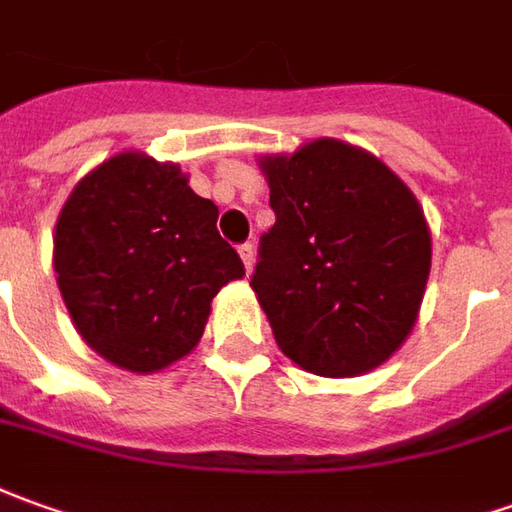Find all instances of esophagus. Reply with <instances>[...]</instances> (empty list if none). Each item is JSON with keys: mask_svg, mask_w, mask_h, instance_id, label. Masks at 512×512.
<instances>
[{"mask_svg": "<svg viewBox=\"0 0 512 512\" xmlns=\"http://www.w3.org/2000/svg\"><path fill=\"white\" fill-rule=\"evenodd\" d=\"M239 259H242V262H245V267H253V256H256V248H253V245H250V242H242V245H239Z\"/></svg>", "mask_w": 512, "mask_h": 512, "instance_id": "34e87169", "label": "esophagus"}]
</instances>
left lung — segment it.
Here are the masks:
<instances>
[{"mask_svg":"<svg viewBox=\"0 0 512 512\" xmlns=\"http://www.w3.org/2000/svg\"><path fill=\"white\" fill-rule=\"evenodd\" d=\"M273 228L250 287L278 348L317 376H359L407 340L424 298L432 239L404 181L334 139L262 161Z\"/></svg>","mask_w":512,"mask_h":512,"instance_id":"obj_1","label":"left lung"}]
</instances>
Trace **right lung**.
Returning <instances> with one entry per match:
<instances>
[{"label": "right lung", "mask_w": 512, "mask_h": 512, "mask_svg": "<svg viewBox=\"0 0 512 512\" xmlns=\"http://www.w3.org/2000/svg\"><path fill=\"white\" fill-rule=\"evenodd\" d=\"M217 214L181 167L139 153L102 161L74 186L55 228V273L100 357L153 373L195 348L211 298L245 276Z\"/></svg>", "instance_id": "add662e5"}]
</instances>
